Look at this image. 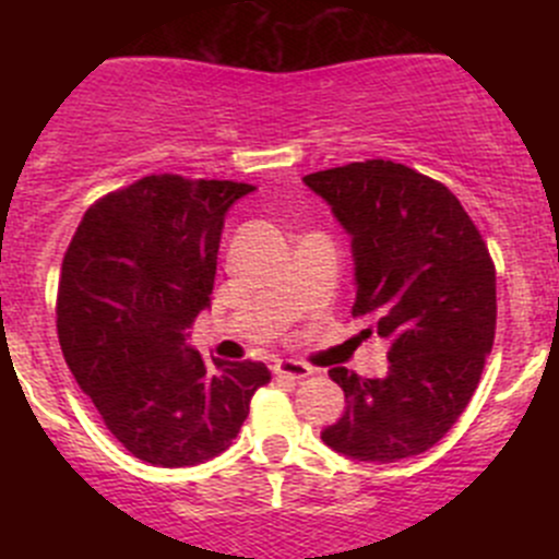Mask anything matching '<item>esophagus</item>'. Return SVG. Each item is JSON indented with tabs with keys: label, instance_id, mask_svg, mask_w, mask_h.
Listing matches in <instances>:
<instances>
[{
	"label": "esophagus",
	"instance_id": "esophagus-1",
	"mask_svg": "<svg viewBox=\"0 0 559 559\" xmlns=\"http://www.w3.org/2000/svg\"><path fill=\"white\" fill-rule=\"evenodd\" d=\"M313 370L308 368L306 362H300V359H281L278 365H275V376L278 379H286V381H302L308 379Z\"/></svg>",
	"mask_w": 559,
	"mask_h": 559
}]
</instances>
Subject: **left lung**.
Masks as SVG:
<instances>
[{"mask_svg":"<svg viewBox=\"0 0 559 559\" xmlns=\"http://www.w3.org/2000/svg\"><path fill=\"white\" fill-rule=\"evenodd\" d=\"M302 180L352 235V313L370 316L389 341L384 379L330 370L346 411L321 441L362 462L427 452L471 403L492 352L498 300L487 246L447 186L397 162H352Z\"/></svg>","mask_w":559,"mask_h":559,"instance_id":"8db88e82","label":"left lung"}]
</instances>
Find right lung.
Wrapping results in <instances>:
<instances>
[{"mask_svg": "<svg viewBox=\"0 0 559 559\" xmlns=\"http://www.w3.org/2000/svg\"><path fill=\"white\" fill-rule=\"evenodd\" d=\"M253 186L148 175L94 202L64 253L56 326L78 386L138 460L200 465L233 443L262 362L186 346L211 306L224 216Z\"/></svg>", "mask_w": 559, "mask_h": 559, "instance_id": "right-lung-1", "label": "right lung"}]
</instances>
